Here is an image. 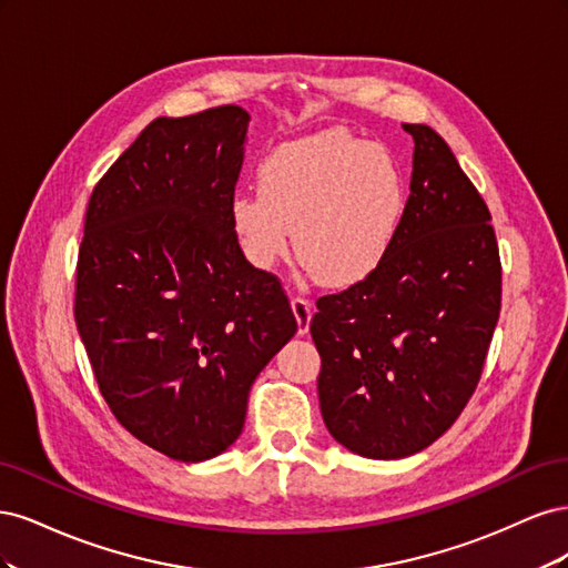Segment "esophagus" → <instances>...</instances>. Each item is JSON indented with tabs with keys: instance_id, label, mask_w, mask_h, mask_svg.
<instances>
[{
	"instance_id": "34e87169",
	"label": "esophagus",
	"mask_w": 568,
	"mask_h": 568,
	"mask_svg": "<svg viewBox=\"0 0 568 568\" xmlns=\"http://www.w3.org/2000/svg\"><path fill=\"white\" fill-rule=\"evenodd\" d=\"M291 311H294L296 315V322H298V334H307V329H311V320H313V305L311 301H305L301 296H294L291 298Z\"/></svg>"
}]
</instances>
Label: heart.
I'll list each match as a JSON object with an SVG mask.
<instances>
[{"label":"heart","instance_id":"heart-1","mask_svg":"<svg viewBox=\"0 0 568 568\" xmlns=\"http://www.w3.org/2000/svg\"><path fill=\"white\" fill-rule=\"evenodd\" d=\"M407 209L400 165L382 146L322 132L272 149L257 165V192L236 194L234 234L255 267L286 255L329 288L367 282L393 251Z\"/></svg>","mask_w":568,"mask_h":568}]
</instances>
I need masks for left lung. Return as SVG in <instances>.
Returning <instances> with one entry per match:
<instances>
[{"label":"left lung","instance_id":"obj_1","mask_svg":"<svg viewBox=\"0 0 568 568\" xmlns=\"http://www.w3.org/2000/svg\"><path fill=\"white\" fill-rule=\"evenodd\" d=\"M415 140L403 227L363 284L322 296L311 334L322 357V419L351 453L400 459L459 417L500 317L503 270L486 201L428 125Z\"/></svg>","mask_w":568,"mask_h":568}]
</instances>
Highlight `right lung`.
I'll return each mask as SVG.
<instances>
[{"mask_svg": "<svg viewBox=\"0 0 568 568\" xmlns=\"http://www.w3.org/2000/svg\"><path fill=\"white\" fill-rule=\"evenodd\" d=\"M248 120L242 106L156 118L84 217L75 324L99 390L134 438L180 462L230 448L255 376L298 329L232 227Z\"/></svg>", "mask_w": 568, "mask_h": 568, "instance_id": "right-lung-1", "label": "right lung"}]
</instances>
